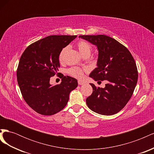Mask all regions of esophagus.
Listing matches in <instances>:
<instances>
[{"label":"esophagus","mask_w":154,"mask_h":154,"mask_svg":"<svg viewBox=\"0 0 154 154\" xmlns=\"http://www.w3.org/2000/svg\"><path fill=\"white\" fill-rule=\"evenodd\" d=\"M78 85H83L85 83V82H83V81H82V80H78Z\"/></svg>","instance_id":"obj_1"}]
</instances>
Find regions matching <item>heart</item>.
Here are the masks:
<instances>
[{"instance_id":"obj_1","label":"heart","mask_w":154,"mask_h":154,"mask_svg":"<svg viewBox=\"0 0 154 154\" xmlns=\"http://www.w3.org/2000/svg\"><path fill=\"white\" fill-rule=\"evenodd\" d=\"M76 45L79 51H80V53L83 56V57H88V56L90 55L92 50V47L89 43L87 42L84 40H80L77 43ZM68 46H67V47H65L64 48H63L62 50L60 51L58 57L59 61L60 62H62L63 61L64 55L66 54V51L68 50ZM83 71H84V70L80 67H72L69 69L68 73L73 77H75L76 78H81L83 75Z\"/></svg>"}]
</instances>
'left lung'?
<instances>
[{
    "mask_svg": "<svg viewBox=\"0 0 154 154\" xmlns=\"http://www.w3.org/2000/svg\"><path fill=\"white\" fill-rule=\"evenodd\" d=\"M97 46V67L89 76L96 81L107 82L105 88L92 87L86 99L88 108L101 115H113L122 110L130 100L136 86L138 72L136 62L128 49L111 37L104 35H80Z\"/></svg>",
    "mask_w": 154,
    "mask_h": 154,
    "instance_id": "1",
    "label": "left lung"
}]
</instances>
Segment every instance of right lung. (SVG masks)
Segmentation results:
<instances>
[{
  "label": "right lung",
  "mask_w": 154,
  "mask_h": 154,
  "mask_svg": "<svg viewBox=\"0 0 154 154\" xmlns=\"http://www.w3.org/2000/svg\"><path fill=\"white\" fill-rule=\"evenodd\" d=\"M76 36H48L30 44L22 53L17 71L18 84L23 98L37 113L51 116L61 111L70 92L77 87L76 79L69 76H63L60 84L49 83L60 66V51Z\"/></svg>",
  "instance_id": "obj_1"
}]
</instances>
